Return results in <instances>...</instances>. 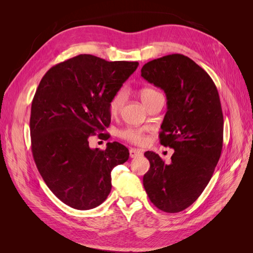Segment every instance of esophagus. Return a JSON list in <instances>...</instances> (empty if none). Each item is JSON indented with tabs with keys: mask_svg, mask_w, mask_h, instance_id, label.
Wrapping results in <instances>:
<instances>
[{
	"mask_svg": "<svg viewBox=\"0 0 253 253\" xmlns=\"http://www.w3.org/2000/svg\"><path fill=\"white\" fill-rule=\"evenodd\" d=\"M142 155V152L140 150H137V149H129V157L131 158H136L138 156Z\"/></svg>",
	"mask_w": 253,
	"mask_h": 253,
	"instance_id": "34e87169",
	"label": "esophagus"
}]
</instances>
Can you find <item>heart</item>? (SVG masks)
I'll list each match as a JSON object with an SVG mask.
<instances>
[{"instance_id": "heart-1", "label": "heart", "mask_w": 253, "mask_h": 253, "mask_svg": "<svg viewBox=\"0 0 253 253\" xmlns=\"http://www.w3.org/2000/svg\"><path fill=\"white\" fill-rule=\"evenodd\" d=\"M140 98L144 104H147L150 102L153 98H155L156 96L160 95L158 91L154 88L151 87H143L140 89ZM126 99V93L125 89H119L116 93L113 95L111 98V100L109 102V110L112 115H116L120 112L122 105H124L125 101ZM120 136L122 138H125L128 141L134 142V143H141L144 139V137L142 135V131L139 128H135V127H126L125 129H122L120 132Z\"/></svg>"}]
</instances>
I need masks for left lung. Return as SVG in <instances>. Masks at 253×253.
I'll list each match as a JSON object with an SVG mask.
<instances>
[{
	"label": "left lung",
	"instance_id": "1",
	"mask_svg": "<svg viewBox=\"0 0 253 253\" xmlns=\"http://www.w3.org/2000/svg\"><path fill=\"white\" fill-rule=\"evenodd\" d=\"M141 76L166 93L159 139L174 149L170 164L154 152L144 153L150 170L143 187L158 209L180 212L203 193L220 157L224 117L218 91L207 72L180 53L145 63Z\"/></svg>",
	"mask_w": 253,
	"mask_h": 253
}]
</instances>
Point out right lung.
I'll use <instances>...</instances> for the list:
<instances>
[{"label": "right lung", "mask_w": 253, "mask_h": 253, "mask_svg": "<svg viewBox=\"0 0 253 253\" xmlns=\"http://www.w3.org/2000/svg\"><path fill=\"white\" fill-rule=\"evenodd\" d=\"M138 65L79 55L52 66L36 90L29 122L35 163L51 192L74 209L101 205L112 170L128 159L124 144L90 149L88 138L110 126L111 98Z\"/></svg>", "instance_id": "1"}]
</instances>
